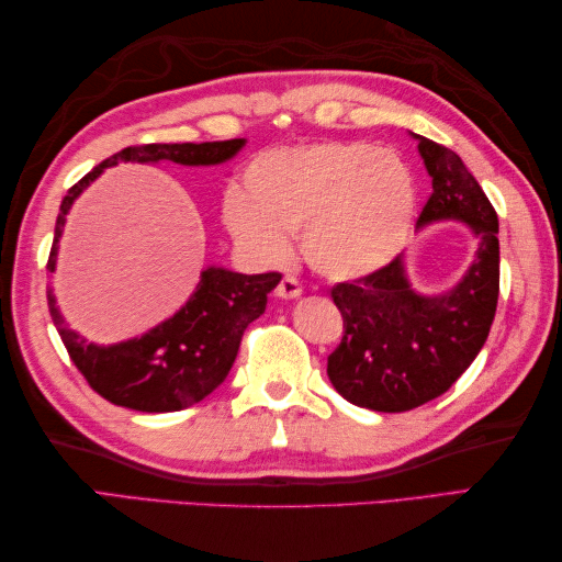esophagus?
Instances as JSON below:
<instances>
[{
    "mask_svg": "<svg viewBox=\"0 0 562 562\" xmlns=\"http://www.w3.org/2000/svg\"><path fill=\"white\" fill-rule=\"evenodd\" d=\"M274 294H278L280 300H296V296L302 294V284L296 282L292 274H284L278 288H274Z\"/></svg>",
    "mask_w": 562,
    "mask_h": 562,
    "instance_id": "esophagus-1",
    "label": "esophagus"
}]
</instances>
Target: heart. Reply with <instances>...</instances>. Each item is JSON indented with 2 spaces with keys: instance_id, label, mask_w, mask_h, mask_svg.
I'll use <instances>...</instances> for the list:
<instances>
[{
  "instance_id": "1",
  "label": "heart",
  "mask_w": 562,
  "mask_h": 562,
  "mask_svg": "<svg viewBox=\"0 0 562 562\" xmlns=\"http://www.w3.org/2000/svg\"><path fill=\"white\" fill-rule=\"evenodd\" d=\"M246 196L229 195L224 220L248 256L280 266L302 234L308 266L355 280L398 254L415 217V181L398 154L367 142L270 149L248 164Z\"/></svg>"
}]
</instances>
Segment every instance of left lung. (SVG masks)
Returning a JSON list of instances; mask_svg holds the SVG:
<instances>
[{"label": "left lung", "instance_id": "1", "mask_svg": "<svg viewBox=\"0 0 562 562\" xmlns=\"http://www.w3.org/2000/svg\"><path fill=\"white\" fill-rule=\"evenodd\" d=\"M417 139L432 176L417 224L461 220L479 236V254L457 288L439 296L415 294L401 258L330 288L342 316V340L328 355L330 384L345 401L379 413L413 411L449 391L485 345L499 294L495 207L459 154Z\"/></svg>", "mask_w": 562, "mask_h": 562}]
</instances>
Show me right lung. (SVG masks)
<instances>
[{"instance_id":"right-lung-1","label":"right lung","mask_w":562,"mask_h":562,"mask_svg":"<svg viewBox=\"0 0 562 562\" xmlns=\"http://www.w3.org/2000/svg\"><path fill=\"white\" fill-rule=\"evenodd\" d=\"M244 147V139L183 142V145H135L101 161L97 169L67 190L55 222V238L47 258V270H55L57 241L63 236L65 214L71 202L99 178L105 166L117 161H173L186 166H210L232 159ZM280 272L241 274L224 268L202 272L195 294L188 304L151 328L142 338L109 345L87 342L65 326L53 290H47L53 324L59 330L71 362L89 381V386L113 405L142 413H173L200 403L229 374L244 330L266 312L268 292L278 288Z\"/></svg>"}]
</instances>
